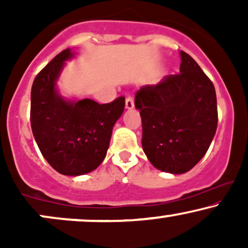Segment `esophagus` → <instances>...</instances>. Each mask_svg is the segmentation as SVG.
Masks as SVG:
<instances>
[{"mask_svg": "<svg viewBox=\"0 0 248 248\" xmlns=\"http://www.w3.org/2000/svg\"><path fill=\"white\" fill-rule=\"evenodd\" d=\"M126 108H128V109L134 108V100L132 96H127L126 98Z\"/></svg>", "mask_w": 248, "mask_h": 248, "instance_id": "obj_1", "label": "esophagus"}]
</instances>
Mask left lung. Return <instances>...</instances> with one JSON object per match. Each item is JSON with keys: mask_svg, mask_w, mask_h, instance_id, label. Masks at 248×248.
Returning <instances> with one entry per match:
<instances>
[{"mask_svg": "<svg viewBox=\"0 0 248 248\" xmlns=\"http://www.w3.org/2000/svg\"><path fill=\"white\" fill-rule=\"evenodd\" d=\"M181 61L177 75L135 93L143 152L154 167L170 173L189 171L202 160L218 124L212 81L184 51Z\"/></svg>", "mask_w": 248, "mask_h": 248, "instance_id": "obj_1", "label": "left lung"}]
</instances>
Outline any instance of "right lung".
Returning <instances> with one entry per match:
<instances>
[{"mask_svg":"<svg viewBox=\"0 0 248 248\" xmlns=\"http://www.w3.org/2000/svg\"><path fill=\"white\" fill-rule=\"evenodd\" d=\"M73 53L66 49L43 69L31 87L30 122L33 138L45 160L56 171L84 175L96 169L109 146L113 126L124 109V96L109 104L91 99L66 101L56 80Z\"/></svg>","mask_w":248,"mask_h":248,"instance_id":"1","label":"right lung"}]
</instances>
